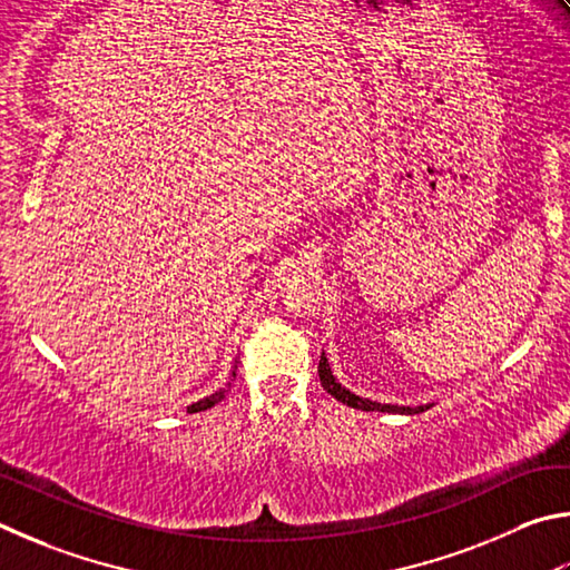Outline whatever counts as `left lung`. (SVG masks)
<instances>
[{
	"label": "left lung",
	"mask_w": 570,
	"mask_h": 570,
	"mask_svg": "<svg viewBox=\"0 0 570 570\" xmlns=\"http://www.w3.org/2000/svg\"><path fill=\"white\" fill-rule=\"evenodd\" d=\"M317 373H321V383L327 393H331L335 401H341L351 407H357V411H377V413H401V415H415V413H423L428 407H433L431 403L428 405H393V403H377L371 401V397H361L347 391L345 385L337 383V377L331 371V363H327L325 353L321 355V363H317Z\"/></svg>",
	"instance_id": "left-lung-1"
}]
</instances>
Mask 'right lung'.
<instances>
[{"label":"right lung","mask_w":570,"mask_h":570,"mask_svg":"<svg viewBox=\"0 0 570 570\" xmlns=\"http://www.w3.org/2000/svg\"><path fill=\"white\" fill-rule=\"evenodd\" d=\"M235 375H237V361H235V365H233V373H229V381H227V385L225 387H219V391H215L213 395H207V397H203V401H197V403H193L187 407V413H199V411H207V407H213L215 403H219L223 401V397L227 395V391L229 387H233V381H235Z\"/></svg>","instance_id":"obj_1"}]
</instances>
